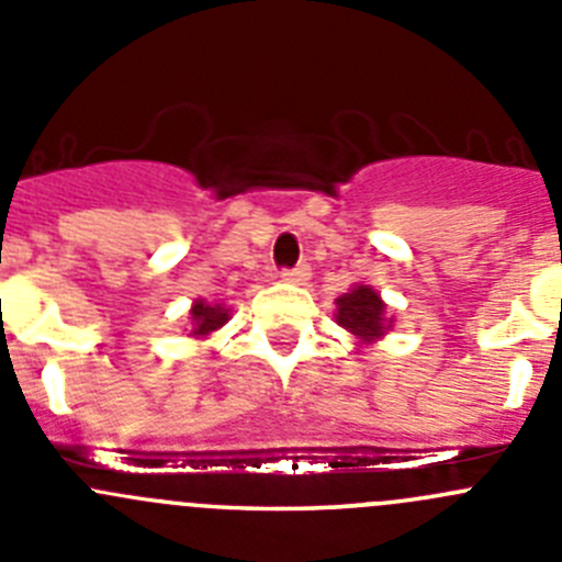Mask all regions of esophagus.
I'll return each instance as SVG.
<instances>
[{"instance_id":"1","label":"esophagus","mask_w":562,"mask_h":562,"mask_svg":"<svg viewBox=\"0 0 562 562\" xmlns=\"http://www.w3.org/2000/svg\"><path fill=\"white\" fill-rule=\"evenodd\" d=\"M281 278L290 281V284H306L308 278H312V267L308 265H297L292 270H281Z\"/></svg>"}]
</instances>
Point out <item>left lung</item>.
I'll return each mask as SVG.
<instances>
[{"mask_svg": "<svg viewBox=\"0 0 562 562\" xmlns=\"http://www.w3.org/2000/svg\"><path fill=\"white\" fill-rule=\"evenodd\" d=\"M336 323L356 336L361 345H372L375 339L386 336L392 328V317L386 314V303L381 301L372 286L356 284L350 292L336 297Z\"/></svg>", "mask_w": 562, "mask_h": 562, "instance_id": "8db88e82", "label": "left lung"}]
</instances>
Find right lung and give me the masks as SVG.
<instances>
[{
	"label": "right lung",
	"instance_id": "1",
	"mask_svg": "<svg viewBox=\"0 0 562 562\" xmlns=\"http://www.w3.org/2000/svg\"><path fill=\"white\" fill-rule=\"evenodd\" d=\"M192 319V334L195 339H206L210 334H215L217 328L228 323V308L221 306V303H206L204 297H198L190 308Z\"/></svg>",
	"mask_w": 562,
	"mask_h": 562
}]
</instances>
